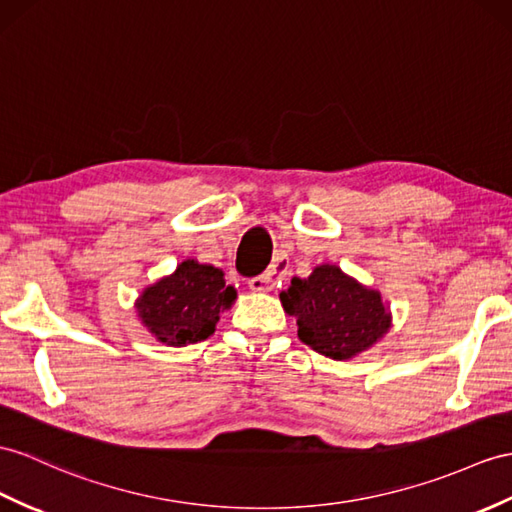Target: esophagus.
Wrapping results in <instances>:
<instances>
[{"mask_svg":"<svg viewBox=\"0 0 512 512\" xmlns=\"http://www.w3.org/2000/svg\"><path fill=\"white\" fill-rule=\"evenodd\" d=\"M284 273H286V263H284L282 256H278L265 273H260V276L249 280V289H252V291H271L273 286L280 284V280L284 278Z\"/></svg>","mask_w":512,"mask_h":512,"instance_id":"1","label":"esophagus"}]
</instances>
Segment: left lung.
I'll return each instance as SVG.
<instances>
[{
  "label": "left lung",
  "mask_w": 512,
  "mask_h": 512,
  "mask_svg": "<svg viewBox=\"0 0 512 512\" xmlns=\"http://www.w3.org/2000/svg\"><path fill=\"white\" fill-rule=\"evenodd\" d=\"M280 299L286 313L297 317L299 341L334 360L360 354L391 328L380 293L334 265H319L304 280L293 278Z\"/></svg>",
  "instance_id": "obj_1"
}]
</instances>
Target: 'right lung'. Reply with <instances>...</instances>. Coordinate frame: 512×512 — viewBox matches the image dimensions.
Instances as JSON below:
<instances>
[{"label":"right lung","mask_w":512,"mask_h":512,"mask_svg":"<svg viewBox=\"0 0 512 512\" xmlns=\"http://www.w3.org/2000/svg\"><path fill=\"white\" fill-rule=\"evenodd\" d=\"M234 297L236 289L217 267L184 260L173 276L149 286L136 308L160 343L182 347L208 339Z\"/></svg>","instance_id":"right-lung-1"}]
</instances>
